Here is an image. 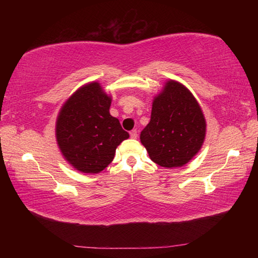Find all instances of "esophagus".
Listing matches in <instances>:
<instances>
[{
    "mask_svg": "<svg viewBox=\"0 0 258 258\" xmlns=\"http://www.w3.org/2000/svg\"><path fill=\"white\" fill-rule=\"evenodd\" d=\"M130 135H131V138H132V139H137V138H138V131H137V130L131 131Z\"/></svg>",
    "mask_w": 258,
    "mask_h": 258,
    "instance_id": "34e87169",
    "label": "esophagus"
}]
</instances>
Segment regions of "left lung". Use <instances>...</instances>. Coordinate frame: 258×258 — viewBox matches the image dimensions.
I'll use <instances>...</instances> for the list:
<instances>
[{"label": "left lung", "mask_w": 258, "mask_h": 258, "mask_svg": "<svg viewBox=\"0 0 258 258\" xmlns=\"http://www.w3.org/2000/svg\"><path fill=\"white\" fill-rule=\"evenodd\" d=\"M205 135L206 120L197 100L181 83L166 82L140 135L150 159L163 167H181L198 154Z\"/></svg>", "instance_id": "left-lung-1"}]
</instances>
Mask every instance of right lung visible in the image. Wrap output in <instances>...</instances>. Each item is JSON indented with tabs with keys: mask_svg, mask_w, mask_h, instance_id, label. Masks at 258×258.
<instances>
[{
	"mask_svg": "<svg viewBox=\"0 0 258 258\" xmlns=\"http://www.w3.org/2000/svg\"><path fill=\"white\" fill-rule=\"evenodd\" d=\"M111 97L98 82L80 87L56 118L55 138L61 154L82 173L103 171L115 157L116 148L130 134L109 112Z\"/></svg>",
	"mask_w": 258,
	"mask_h": 258,
	"instance_id": "right-lung-1",
	"label": "right lung"
}]
</instances>
